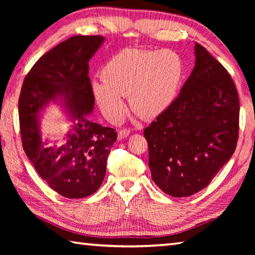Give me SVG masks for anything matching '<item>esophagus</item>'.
<instances>
[{"instance_id":"obj_1","label":"esophagus","mask_w":255,"mask_h":255,"mask_svg":"<svg viewBox=\"0 0 255 255\" xmlns=\"http://www.w3.org/2000/svg\"><path fill=\"white\" fill-rule=\"evenodd\" d=\"M129 134H130V131L128 129H121V130H118V140L126 139L129 137Z\"/></svg>"}]
</instances>
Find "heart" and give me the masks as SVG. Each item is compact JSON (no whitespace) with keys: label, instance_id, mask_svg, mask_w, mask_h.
I'll list each match as a JSON object with an SVG mask.
<instances>
[{"label":"heart","instance_id":"obj_1","mask_svg":"<svg viewBox=\"0 0 255 255\" xmlns=\"http://www.w3.org/2000/svg\"><path fill=\"white\" fill-rule=\"evenodd\" d=\"M102 80L92 82L97 105L111 121L122 119L126 106L138 116L153 119L176 100L183 78L181 57L172 50L126 49L112 57L102 69Z\"/></svg>","mask_w":255,"mask_h":255}]
</instances>
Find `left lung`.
Wrapping results in <instances>:
<instances>
[{
	"label": "left lung",
	"mask_w": 255,
	"mask_h": 255,
	"mask_svg": "<svg viewBox=\"0 0 255 255\" xmlns=\"http://www.w3.org/2000/svg\"><path fill=\"white\" fill-rule=\"evenodd\" d=\"M195 67L180 95L144 129L153 182L173 197L202 191L234 154L239 97L230 74L195 44Z\"/></svg>",
	"instance_id": "8db88e82"
}]
</instances>
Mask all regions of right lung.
Returning <instances> with one entry per match:
<instances>
[{
	"label": "right lung",
	"mask_w": 255,
	"mask_h": 255,
	"mask_svg": "<svg viewBox=\"0 0 255 255\" xmlns=\"http://www.w3.org/2000/svg\"><path fill=\"white\" fill-rule=\"evenodd\" d=\"M104 40L103 36L69 38L34 64L20 90L18 114L25 153L48 185L67 198L88 197L100 188L117 138L115 129L89 119L95 102L89 61ZM51 102L60 106L73 123L59 146L57 140L51 144L41 137L40 116Z\"/></svg>",
	"instance_id": "obj_1"
}]
</instances>
